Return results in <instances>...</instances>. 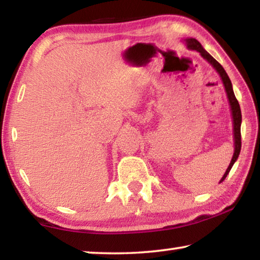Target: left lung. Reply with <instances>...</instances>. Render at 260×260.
Listing matches in <instances>:
<instances>
[{
	"mask_svg": "<svg viewBox=\"0 0 260 260\" xmlns=\"http://www.w3.org/2000/svg\"><path fill=\"white\" fill-rule=\"evenodd\" d=\"M186 45L188 49L191 50H196L199 51L201 56L203 57L204 59H206L209 63L212 65V67L217 70V72L219 73V76L221 77V80L223 86H225V90L227 93V98L228 101H230V105H231V110H232V116H233V127H234V144H235V150H234V155H233V158L231 160V164L228 166V169L226 170L223 177L220 180V182H222L223 180L226 179L227 174L230 173L231 169L234 165V162L236 161L237 158H239L240 151H241V122H242V114H241V109H240V104L237 102V100L235 98L234 91H233V86L231 82L230 77L227 76V73L223 68L220 65L217 60H215L212 56H211L208 51H206L203 47H202L201 43L196 40V39H186ZM219 182V183H220Z\"/></svg>",
	"mask_w": 260,
	"mask_h": 260,
	"instance_id": "8db88e82",
	"label": "left lung"
}]
</instances>
